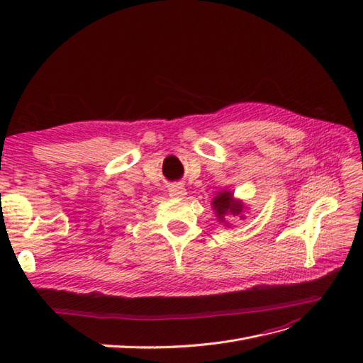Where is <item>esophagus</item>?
Wrapping results in <instances>:
<instances>
[{
    "label": "esophagus",
    "mask_w": 363,
    "mask_h": 363,
    "mask_svg": "<svg viewBox=\"0 0 363 363\" xmlns=\"http://www.w3.org/2000/svg\"><path fill=\"white\" fill-rule=\"evenodd\" d=\"M169 195L172 196V199H182V196L186 195V189L182 184H174L169 188Z\"/></svg>",
    "instance_id": "obj_1"
}]
</instances>
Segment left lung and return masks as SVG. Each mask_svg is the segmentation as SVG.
Wrapping results in <instances>:
<instances>
[{
  "label": "left lung",
  "mask_w": 363,
  "mask_h": 363,
  "mask_svg": "<svg viewBox=\"0 0 363 363\" xmlns=\"http://www.w3.org/2000/svg\"><path fill=\"white\" fill-rule=\"evenodd\" d=\"M212 208L218 218V221L228 227V216H239L244 219V211L247 208L245 203L239 199H235L232 191H221L218 192L215 199L212 200Z\"/></svg>",
  "instance_id": "left-lung-1"
}]
</instances>
